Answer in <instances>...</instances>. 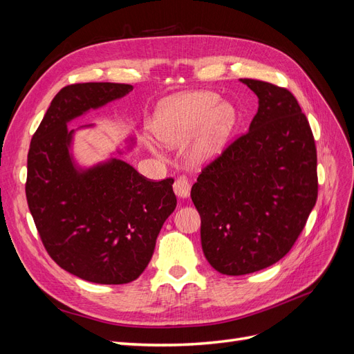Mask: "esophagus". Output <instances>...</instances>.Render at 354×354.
Instances as JSON below:
<instances>
[{"mask_svg": "<svg viewBox=\"0 0 354 354\" xmlns=\"http://www.w3.org/2000/svg\"><path fill=\"white\" fill-rule=\"evenodd\" d=\"M173 187H174V194L178 198H181V199L189 198V195H190V183H189V180L186 177L177 178L174 181V186Z\"/></svg>", "mask_w": 354, "mask_h": 354, "instance_id": "1", "label": "esophagus"}]
</instances>
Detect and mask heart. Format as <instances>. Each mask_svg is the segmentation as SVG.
I'll use <instances>...</instances> for the list:
<instances>
[{
    "label": "heart",
    "mask_w": 354,
    "mask_h": 354,
    "mask_svg": "<svg viewBox=\"0 0 354 354\" xmlns=\"http://www.w3.org/2000/svg\"><path fill=\"white\" fill-rule=\"evenodd\" d=\"M236 120L233 106L220 103L217 94L192 91L159 103L153 134L164 145L180 147L186 145L201 127L192 146L190 158L195 164L202 165L216 159L224 151Z\"/></svg>",
    "instance_id": "heart-1"
}]
</instances>
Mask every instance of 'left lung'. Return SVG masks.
Wrapping results in <instances>:
<instances>
[{
    "instance_id": "obj_1",
    "label": "left lung",
    "mask_w": 354,
    "mask_h": 354,
    "mask_svg": "<svg viewBox=\"0 0 354 354\" xmlns=\"http://www.w3.org/2000/svg\"><path fill=\"white\" fill-rule=\"evenodd\" d=\"M259 97L248 133L192 186L208 263L229 276L266 269L292 248L317 199L313 133L294 95L239 80Z\"/></svg>"
}]
</instances>
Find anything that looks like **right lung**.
I'll use <instances>...</instances> for the list:
<instances>
[{
    "mask_svg": "<svg viewBox=\"0 0 354 354\" xmlns=\"http://www.w3.org/2000/svg\"><path fill=\"white\" fill-rule=\"evenodd\" d=\"M130 91L133 85L113 82L62 88L28 153L26 199L47 252L63 270L102 285L128 283L143 273L177 205L173 178L149 181L121 158L136 146L131 134L93 165H81L73 153L75 134L95 125H68Z\"/></svg>",
    "mask_w": 354,
    "mask_h": 354,
    "instance_id": "obj_1",
    "label": "right lung"
}]
</instances>
